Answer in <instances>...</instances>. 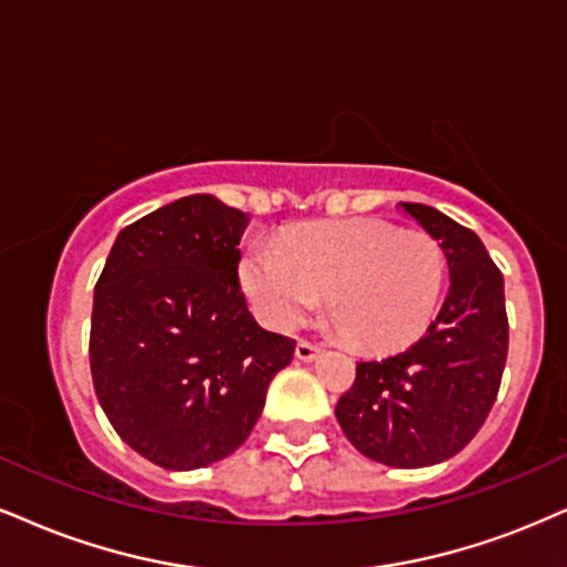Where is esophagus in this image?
Instances as JSON below:
<instances>
[{"label":"esophagus","instance_id":"1","mask_svg":"<svg viewBox=\"0 0 567 567\" xmlns=\"http://www.w3.org/2000/svg\"><path fill=\"white\" fill-rule=\"evenodd\" d=\"M295 354H297V360H302V362H312V360H318L320 347H318V344H312V341L299 339V341H297Z\"/></svg>","mask_w":567,"mask_h":567}]
</instances>
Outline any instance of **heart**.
<instances>
[{
    "label": "heart",
    "mask_w": 567,
    "mask_h": 567,
    "mask_svg": "<svg viewBox=\"0 0 567 567\" xmlns=\"http://www.w3.org/2000/svg\"><path fill=\"white\" fill-rule=\"evenodd\" d=\"M446 278L442 244L379 218L310 223L251 244L241 286L270 328L291 331L328 291L333 331L360 352L408 347L429 328Z\"/></svg>",
    "instance_id": "b5f03b06"
}]
</instances>
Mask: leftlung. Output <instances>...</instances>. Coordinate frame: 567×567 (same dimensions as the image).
Here are the masks:
<instances>
[{
    "mask_svg": "<svg viewBox=\"0 0 567 567\" xmlns=\"http://www.w3.org/2000/svg\"><path fill=\"white\" fill-rule=\"evenodd\" d=\"M442 244L450 295L423 339L386 360L358 362L337 421L354 450L391 467L444 463L476 436L507 360L505 281L471 228L402 202Z\"/></svg>",
    "mask_w": 567,
    "mask_h": 567,
    "instance_id": "8db88e82",
    "label": "left lung"
}]
</instances>
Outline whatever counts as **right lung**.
I'll list each match as a JSON object with an SVG mask.
<instances>
[{"mask_svg": "<svg viewBox=\"0 0 567 567\" xmlns=\"http://www.w3.org/2000/svg\"><path fill=\"white\" fill-rule=\"evenodd\" d=\"M249 218L192 194L125 226L94 289L89 362L117 436L165 471L239 450L295 341L257 326L239 284Z\"/></svg>", "mask_w": 567, "mask_h": 567, "instance_id": "obj_1", "label": "right lung"}]
</instances>
